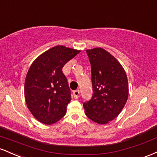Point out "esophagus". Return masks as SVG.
Returning a JSON list of instances; mask_svg holds the SVG:
<instances>
[{
	"mask_svg": "<svg viewBox=\"0 0 157 157\" xmlns=\"http://www.w3.org/2000/svg\"><path fill=\"white\" fill-rule=\"evenodd\" d=\"M73 95H74V97H75V99L78 98L79 95H80V90H75V91H74Z\"/></svg>",
	"mask_w": 157,
	"mask_h": 157,
	"instance_id": "34e87169",
	"label": "esophagus"
}]
</instances>
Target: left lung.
<instances>
[{
  "instance_id": "1",
  "label": "left lung",
  "mask_w": 157,
  "mask_h": 157,
  "mask_svg": "<svg viewBox=\"0 0 157 157\" xmlns=\"http://www.w3.org/2000/svg\"><path fill=\"white\" fill-rule=\"evenodd\" d=\"M91 66L93 95L84 102L86 116L106 124L120 114L128 97L126 73L118 60L102 48L86 50Z\"/></svg>"
}]
</instances>
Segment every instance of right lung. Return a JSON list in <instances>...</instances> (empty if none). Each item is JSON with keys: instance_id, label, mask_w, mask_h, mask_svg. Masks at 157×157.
Here are the masks:
<instances>
[{"instance_id": "obj_1", "label": "right lung", "mask_w": 157, "mask_h": 157, "mask_svg": "<svg viewBox=\"0 0 157 157\" xmlns=\"http://www.w3.org/2000/svg\"><path fill=\"white\" fill-rule=\"evenodd\" d=\"M80 52L56 46L32 63L26 77L24 94L27 107L39 122L52 125L66 114L71 96L62 68Z\"/></svg>"}]
</instances>
